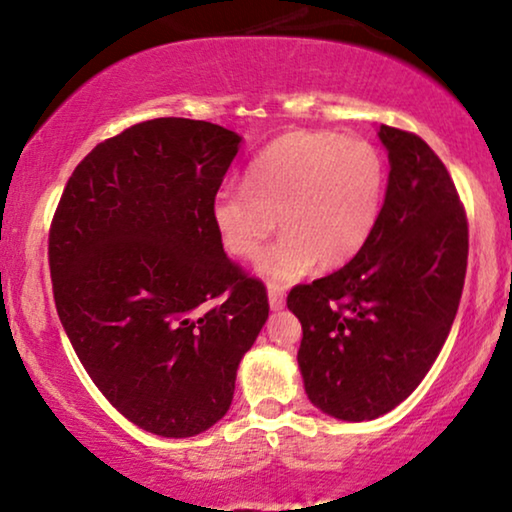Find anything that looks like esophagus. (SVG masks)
<instances>
[{"mask_svg":"<svg viewBox=\"0 0 512 512\" xmlns=\"http://www.w3.org/2000/svg\"><path fill=\"white\" fill-rule=\"evenodd\" d=\"M268 298H270V307L272 310H282L284 303H286V293L282 289H277V286H270L268 291Z\"/></svg>","mask_w":512,"mask_h":512,"instance_id":"esophagus-1","label":"esophagus"}]
</instances>
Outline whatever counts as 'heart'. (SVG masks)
<instances>
[{"label":"heart","mask_w":512,"mask_h":512,"mask_svg":"<svg viewBox=\"0 0 512 512\" xmlns=\"http://www.w3.org/2000/svg\"><path fill=\"white\" fill-rule=\"evenodd\" d=\"M384 184L387 165L366 139L298 130L251 160L244 188L214 195L212 221L228 254L256 261L277 216L284 235L263 258L261 275L279 289L314 263L335 270L352 261L373 233Z\"/></svg>","instance_id":"1"}]
</instances>
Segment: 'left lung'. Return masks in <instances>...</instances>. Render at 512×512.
<instances>
[{
	"label": "left lung",
	"instance_id": "8db88e82",
	"mask_svg": "<svg viewBox=\"0 0 512 512\" xmlns=\"http://www.w3.org/2000/svg\"><path fill=\"white\" fill-rule=\"evenodd\" d=\"M389 151L387 198L368 242L331 275L298 284V366L326 415H387L424 380L464 291L468 219L457 186L415 132L380 125Z\"/></svg>",
	"mask_w": 512,
	"mask_h": 512
}]
</instances>
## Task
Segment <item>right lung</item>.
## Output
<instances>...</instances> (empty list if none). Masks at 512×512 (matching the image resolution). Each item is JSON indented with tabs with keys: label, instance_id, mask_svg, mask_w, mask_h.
<instances>
[{
	"label": "right lung",
	"instance_id": "obj_1",
	"mask_svg": "<svg viewBox=\"0 0 512 512\" xmlns=\"http://www.w3.org/2000/svg\"><path fill=\"white\" fill-rule=\"evenodd\" d=\"M240 137L153 118L76 165L48 230L58 317L104 398L165 438L230 408L237 366L268 319V291L223 254L212 202Z\"/></svg>",
	"mask_w": 512,
	"mask_h": 512
}]
</instances>
